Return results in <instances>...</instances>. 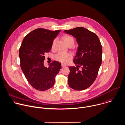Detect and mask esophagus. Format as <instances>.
Returning <instances> with one entry per match:
<instances>
[{
  "label": "esophagus",
  "instance_id": "obj_1",
  "mask_svg": "<svg viewBox=\"0 0 125 125\" xmlns=\"http://www.w3.org/2000/svg\"><path fill=\"white\" fill-rule=\"evenodd\" d=\"M61 66H62V67H66V64H65L62 63V64H61Z\"/></svg>",
  "mask_w": 125,
  "mask_h": 125
}]
</instances>
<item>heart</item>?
<instances>
[{
  "instance_id": "obj_1",
  "label": "heart",
  "mask_w": 125,
  "mask_h": 125,
  "mask_svg": "<svg viewBox=\"0 0 125 125\" xmlns=\"http://www.w3.org/2000/svg\"><path fill=\"white\" fill-rule=\"evenodd\" d=\"M63 39L65 43V44L68 46L69 45H73L74 42L73 38L69 35H66L63 36ZM55 43V40L53 41L52 44V49L53 48L54 45ZM71 54L69 53H63V52H59L55 56V59L63 63H66L69 62L71 58Z\"/></svg>"
}]
</instances>
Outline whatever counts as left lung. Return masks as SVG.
Returning <instances> with one entry per match:
<instances>
[{
  "mask_svg": "<svg viewBox=\"0 0 125 125\" xmlns=\"http://www.w3.org/2000/svg\"><path fill=\"white\" fill-rule=\"evenodd\" d=\"M64 32L73 35L78 45L73 62L76 67H69L68 84L77 91L90 87L96 78L102 63V47L99 38L84 27H77Z\"/></svg>",
  "mask_w": 125,
  "mask_h": 125,
  "instance_id": "8db88e82",
  "label": "left lung"
}]
</instances>
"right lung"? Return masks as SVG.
Returning a JSON list of instances; mask_svg holds the SVG:
<instances>
[{
	"instance_id": "1",
	"label": "right lung",
	"mask_w": 125,
	"mask_h": 125,
	"mask_svg": "<svg viewBox=\"0 0 125 125\" xmlns=\"http://www.w3.org/2000/svg\"><path fill=\"white\" fill-rule=\"evenodd\" d=\"M60 31L35 29L25 36L20 47L21 70L30 85L37 90L44 91L52 88L61 68V64L56 61H53L48 68L44 66V54L50 51L53 39Z\"/></svg>"
}]
</instances>
